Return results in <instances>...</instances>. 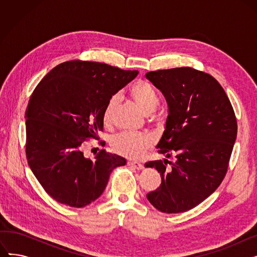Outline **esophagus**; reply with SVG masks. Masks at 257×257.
<instances>
[{
  "label": "esophagus",
  "mask_w": 257,
  "mask_h": 257,
  "mask_svg": "<svg viewBox=\"0 0 257 257\" xmlns=\"http://www.w3.org/2000/svg\"><path fill=\"white\" fill-rule=\"evenodd\" d=\"M128 165H129L130 167L134 168V169H137V170H139V171H141V170H143V169L145 168L143 164H141V163H136V161H129V163H128Z\"/></svg>",
  "instance_id": "obj_1"
}]
</instances>
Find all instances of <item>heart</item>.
Masks as SVG:
<instances>
[{"label":"heart","instance_id":"heart-1","mask_svg":"<svg viewBox=\"0 0 257 257\" xmlns=\"http://www.w3.org/2000/svg\"><path fill=\"white\" fill-rule=\"evenodd\" d=\"M129 94L140 109L145 114L152 113L158 104V96L154 87L146 80H138L129 88ZM118 99L113 96L107 102L103 111V121L109 125L115 109ZM154 140L149 134L123 132L115 136L111 141L112 150L124 157L130 159H139L152 148Z\"/></svg>","mask_w":257,"mask_h":257}]
</instances>
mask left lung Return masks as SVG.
I'll list each match as a JSON object with an SVG mask.
<instances>
[{
  "label": "left lung",
  "instance_id": "obj_1",
  "mask_svg": "<svg viewBox=\"0 0 257 257\" xmlns=\"http://www.w3.org/2000/svg\"><path fill=\"white\" fill-rule=\"evenodd\" d=\"M146 77L169 106L157 145L166 158L145 165L157 170L161 183L147 199L161 212H184L208 198L223 181L236 140V117L225 90L207 73L176 67ZM170 157L177 161L169 162Z\"/></svg>",
  "mask_w": 257,
  "mask_h": 257
}]
</instances>
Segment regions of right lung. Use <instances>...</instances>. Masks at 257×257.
Returning <instances> with one entry per match:
<instances>
[{"label":"right lung","mask_w":257,"mask_h":257,"mask_svg":"<svg viewBox=\"0 0 257 257\" xmlns=\"http://www.w3.org/2000/svg\"><path fill=\"white\" fill-rule=\"evenodd\" d=\"M138 74L71 60L54 67L35 87L25 113L27 160L59 203L76 208L90 204L104 192L112 170L126 165L125 158L105 150L86 158L83 147L103 130L107 102Z\"/></svg>","instance_id":"obj_1"}]
</instances>
